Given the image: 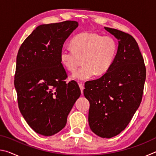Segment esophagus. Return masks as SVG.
Returning a JSON list of instances; mask_svg holds the SVG:
<instances>
[{
    "instance_id": "34e87169",
    "label": "esophagus",
    "mask_w": 156,
    "mask_h": 156,
    "mask_svg": "<svg viewBox=\"0 0 156 156\" xmlns=\"http://www.w3.org/2000/svg\"><path fill=\"white\" fill-rule=\"evenodd\" d=\"M78 85H79V87H80V90H81V93L83 94V89H84V84L80 83H78Z\"/></svg>"
}]
</instances>
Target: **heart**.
I'll list each match as a JSON object with an SVG mask.
<instances>
[{"mask_svg": "<svg viewBox=\"0 0 156 156\" xmlns=\"http://www.w3.org/2000/svg\"><path fill=\"white\" fill-rule=\"evenodd\" d=\"M72 49H63L60 59L69 72L77 69L82 62L84 65L73 73L77 80H84L96 74L101 76L112 67L117 54V43L110 36L96 33H82L71 41Z\"/></svg>", "mask_w": 156, "mask_h": 156, "instance_id": "1", "label": "heart"}]
</instances>
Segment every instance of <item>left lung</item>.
<instances>
[{
	"label": "left lung",
	"instance_id": "8db88e82",
	"mask_svg": "<svg viewBox=\"0 0 156 156\" xmlns=\"http://www.w3.org/2000/svg\"><path fill=\"white\" fill-rule=\"evenodd\" d=\"M105 29L118 40L116 56L107 73L86 82L83 92L90 103L88 120L91 131L101 138H111L126 127L140 105L146 67L133 36Z\"/></svg>",
	"mask_w": 156,
	"mask_h": 156
}]
</instances>
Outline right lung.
<instances>
[{
    "instance_id": "add662e5",
    "label": "right lung",
    "mask_w": 156,
    "mask_h": 156,
    "mask_svg": "<svg viewBox=\"0 0 156 156\" xmlns=\"http://www.w3.org/2000/svg\"><path fill=\"white\" fill-rule=\"evenodd\" d=\"M78 26L76 21L41 25L21 44L14 86L20 112L29 126L44 136L61 131L81 92L60 59L63 44Z\"/></svg>"
}]
</instances>
